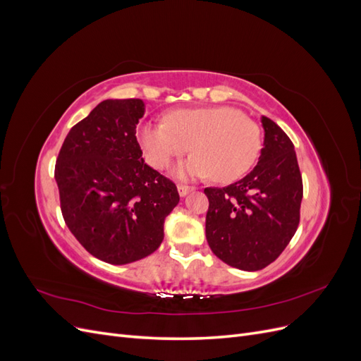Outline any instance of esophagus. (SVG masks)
<instances>
[{
    "instance_id": "1",
    "label": "esophagus",
    "mask_w": 361,
    "mask_h": 361,
    "mask_svg": "<svg viewBox=\"0 0 361 361\" xmlns=\"http://www.w3.org/2000/svg\"><path fill=\"white\" fill-rule=\"evenodd\" d=\"M178 191H179V194H180V197H185V195H187L188 192L194 191V188H192V187H188V185L179 183V185H178Z\"/></svg>"
}]
</instances>
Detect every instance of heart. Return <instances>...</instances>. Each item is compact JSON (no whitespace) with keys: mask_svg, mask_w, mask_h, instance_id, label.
Returning a JSON list of instances; mask_svg holds the SVG:
<instances>
[{"mask_svg":"<svg viewBox=\"0 0 361 361\" xmlns=\"http://www.w3.org/2000/svg\"><path fill=\"white\" fill-rule=\"evenodd\" d=\"M138 138L155 169L167 167L191 146L195 154L174 169L179 179L212 174L218 182L236 180L256 162L262 147L259 126L232 106L171 111L164 123L141 126Z\"/></svg>","mask_w":361,"mask_h":361,"instance_id":"b5f03b06","label":"heart"}]
</instances>
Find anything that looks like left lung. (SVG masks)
Here are the masks:
<instances>
[{"mask_svg":"<svg viewBox=\"0 0 361 361\" xmlns=\"http://www.w3.org/2000/svg\"><path fill=\"white\" fill-rule=\"evenodd\" d=\"M264 147L245 178L223 188H204L209 200L206 239L224 264L259 271L286 248L300 223L302 179L290 138L262 116Z\"/></svg>","mask_w":361,"mask_h":361,"instance_id":"1","label":"left lung"}]
</instances>
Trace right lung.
Masks as SVG:
<instances>
[{"instance_id": "right-lung-1", "label": "right lung", "mask_w": 361, "mask_h": 361, "mask_svg": "<svg viewBox=\"0 0 361 361\" xmlns=\"http://www.w3.org/2000/svg\"><path fill=\"white\" fill-rule=\"evenodd\" d=\"M141 99H106L76 123L60 149L56 182L63 218L97 259L126 265L154 253L176 185L143 159L135 129Z\"/></svg>"}]
</instances>
